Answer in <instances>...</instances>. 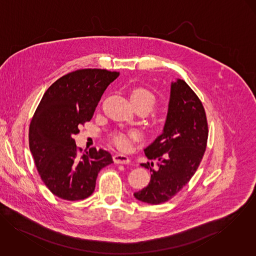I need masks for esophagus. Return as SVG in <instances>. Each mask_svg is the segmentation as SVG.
Segmentation results:
<instances>
[{
	"label": "esophagus",
	"mask_w": 256,
	"mask_h": 256,
	"mask_svg": "<svg viewBox=\"0 0 256 256\" xmlns=\"http://www.w3.org/2000/svg\"><path fill=\"white\" fill-rule=\"evenodd\" d=\"M113 160L116 164H130V158L128 157L126 155H124V154H116L113 156Z\"/></svg>",
	"instance_id": "34e87169"
}]
</instances>
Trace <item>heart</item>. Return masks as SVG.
Instances as JSON below:
<instances>
[{
    "mask_svg": "<svg viewBox=\"0 0 256 256\" xmlns=\"http://www.w3.org/2000/svg\"><path fill=\"white\" fill-rule=\"evenodd\" d=\"M130 99L134 106H141L148 111L156 104L155 94L148 88H136L130 92ZM141 139V134L138 130H117L111 134L112 142L120 150H128L136 142Z\"/></svg>",
    "mask_w": 256,
    "mask_h": 256,
    "instance_id": "obj_1",
    "label": "heart"
}]
</instances>
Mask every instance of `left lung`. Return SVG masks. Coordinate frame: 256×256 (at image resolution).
I'll use <instances>...</instances> for the list:
<instances>
[{
    "label": "left lung",
    "mask_w": 256,
    "mask_h": 256,
    "mask_svg": "<svg viewBox=\"0 0 256 256\" xmlns=\"http://www.w3.org/2000/svg\"><path fill=\"white\" fill-rule=\"evenodd\" d=\"M208 138L206 110L194 90L183 80L172 84L164 132L145 149L149 160L141 164L152 172L145 188L134 193L139 200L160 204L170 200L190 181L204 155Z\"/></svg>",
    "instance_id": "1"
}]
</instances>
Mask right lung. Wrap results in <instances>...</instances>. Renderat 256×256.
I'll return each instance as SVG.
<instances>
[{
  "instance_id": "add662e5",
  "label": "right lung",
  "mask_w": 256,
  "mask_h": 256,
  "mask_svg": "<svg viewBox=\"0 0 256 256\" xmlns=\"http://www.w3.org/2000/svg\"><path fill=\"white\" fill-rule=\"evenodd\" d=\"M118 76L106 69H79L56 80L40 99L29 126V147L40 179L56 197H90L99 170L114 162L103 149L82 152L73 136L94 117L103 92Z\"/></svg>"
}]
</instances>
